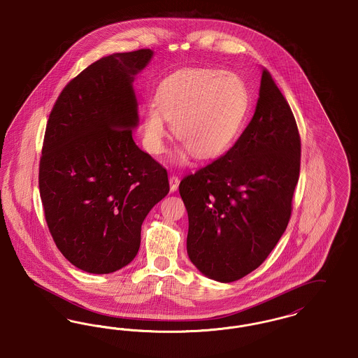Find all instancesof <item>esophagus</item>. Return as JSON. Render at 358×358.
<instances>
[{"instance_id": "34e87169", "label": "esophagus", "mask_w": 358, "mask_h": 358, "mask_svg": "<svg viewBox=\"0 0 358 358\" xmlns=\"http://www.w3.org/2000/svg\"><path fill=\"white\" fill-rule=\"evenodd\" d=\"M179 182H180V179H179L176 175H171V176H170V189H171L172 192L178 189Z\"/></svg>"}]
</instances>
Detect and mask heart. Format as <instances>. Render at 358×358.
Segmentation results:
<instances>
[{
    "label": "heart",
    "instance_id": "1",
    "mask_svg": "<svg viewBox=\"0 0 358 358\" xmlns=\"http://www.w3.org/2000/svg\"><path fill=\"white\" fill-rule=\"evenodd\" d=\"M154 101L144 113V145L160 155L170 120L175 138L183 143L176 154L182 160L188 151L201 159L226 152L242 129L250 100L245 81L233 72L188 68L164 78Z\"/></svg>",
    "mask_w": 358,
    "mask_h": 358
}]
</instances>
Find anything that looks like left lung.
<instances>
[{
  "mask_svg": "<svg viewBox=\"0 0 358 358\" xmlns=\"http://www.w3.org/2000/svg\"><path fill=\"white\" fill-rule=\"evenodd\" d=\"M299 167L294 115L264 69L255 113L242 135L179 185L191 262L219 282L241 280L264 264L292 217Z\"/></svg>",
  "mask_w": 358,
  "mask_h": 358,
  "instance_id": "8db88e82",
  "label": "left lung"
}]
</instances>
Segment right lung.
I'll list each match as a JSON object with an SVG mask.
<instances>
[{"mask_svg": "<svg viewBox=\"0 0 358 358\" xmlns=\"http://www.w3.org/2000/svg\"><path fill=\"white\" fill-rule=\"evenodd\" d=\"M151 57V49H138L94 62L49 113L38 167L44 215L57 249L87 273L129 264L143 220L170 191L166 169L132 139V83Z\"/></svg>", "mask_w": 358, "mask_h": 358, "instance_id": "1", "label": "right lung"}]
</instances>
